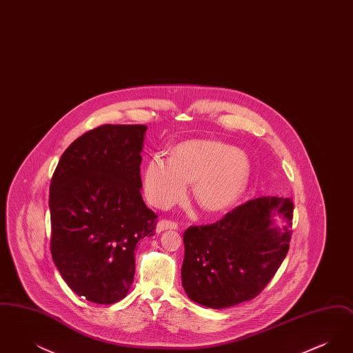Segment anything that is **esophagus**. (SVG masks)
I'll return each instance as SVG.
<instances>
[{
    "label": "esophagus",
    "instance_id": "34e87169",
    "mask_svg": "<svg viewBox=\"0 0 353 353\" xmlns=\"http://www.w3.org/2000/svg\"><path fill=\"white\" fill-rule=\"evenodd\" d=\"M179 228V223L176 221H172V219H161L159 221L157 226H156V232L157 233H161L167 229H177Z\"/></svg>",
    "mask_w": 353,
    "mask_h": 353
}]
</instances>
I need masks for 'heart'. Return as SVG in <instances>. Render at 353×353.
<instances>
[{
  "instance_id": "1",
  "label": "heart",
  "mask_w": 353,
  "mask_h": 353,
  "mask_svg": "<svg viewBox=\"0 0 353 353\" xmlns=\"http://www.w3.org/2000/svg\"><path fill=\"white\" fill-rule=\"evenodd\" d=\"M250 179L246 154L216 140H189L176 145L165 159L156 154L144 169V193L152 205L168 208L186 196L194 181V197L208 212L233 206Z\"/></svg>"
}]
</instances>
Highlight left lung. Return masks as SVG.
Segmentation results:
<instances>
[{"label":"left lung","mask_w":353,"mask_h":353,"mask_svg":"<svg viewBox=\"0 0 353 353\" xmlns=\"http://www.w3.org/2000/svg\"><path fill=\"white\" fill-rule=\"evenodd\" d=\"M278 212L288 225L272 228ZM294 202L288 197L249 200L214 223L184 233L181 278L186 295L209 308L252 301L269 285L290 249Z\"/></svg>","instance_id":"obj_1"}]
</instances>
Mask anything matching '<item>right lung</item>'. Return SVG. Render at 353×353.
Segmentation results:
<instances>
[{"mask_svg":"<svg viewBox=\"0 0 353 353\" xmlns=\"http://www.w3.org/2000/svg\"><path fill=\"white\" fill-rule=\"evenodd\" d=\"M143 124H104L63 152L50 183L52 261L68 287L88 302L125 298L134 250L154 234L157 214L143 201Z\"/></svg>","mask_w":353,"mask_h":353,"instance_id":"obj_1","label":"right lung"}]
</instances>
